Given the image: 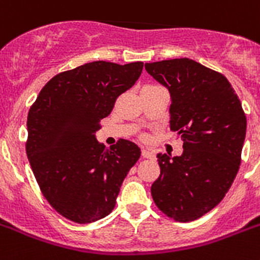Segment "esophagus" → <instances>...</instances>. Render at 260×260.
<instances>
[{
	"instance_id": "esophagus-1",
	"label": "esophagus",
	"mask_w": 260,
	"mask_h": 260,
	"mask_svg": "<svg viewBox=\"0 0 260 260\" xmlns=\"http://www.w3.org/2000/svg\"><path fill=\"white\" fill-rule=\"evenodd\" d=\"M141 155H143V157H145V159H153V157H155V153L152 151H149L148 148L143 149V151H141Z\"/></svg>"
}]
</instances>
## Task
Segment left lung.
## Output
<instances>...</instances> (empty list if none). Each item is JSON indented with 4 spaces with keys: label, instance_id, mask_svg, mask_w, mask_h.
<instances>
[{
    "label": "left lung",
    "instance_id": "8db88e82",
    "mask_svg": "<svg viewBox=\"0 0 260 260\" xmlns=\"http://www.w3.org/2000/svg\"><path fill=\"white\" fill-rule=\"evenodd\" d=\"M145 71L170 90L171 131L183 140L181 156L157 155L152 198L171 219L196 220L220 203L239 171L242 103L224 76L189 58L147 62Z\"/></svg>",
    "mask_w": 260,
    "mask_h": 260
}]
</instances>
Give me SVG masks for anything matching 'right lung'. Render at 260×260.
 <instances>
[{"label":"right lung","mask_w":260,"mask_h":260,"mask_svg":"<svg viewBox=\"0 0 260 260\" xmlns=\"http://www.w3.org/2000/svg\"><path fill=\"white\" fill-rule=\"evenodd\" d=\"M143 62L93 61L46 82L27 113L26 155L49 204L64 218L86 224L115 208L140 148L120 139L111 149L96 140L100 120L132 88Z\"/></svg>","instance_id":"obj_1"}]
</instances>
